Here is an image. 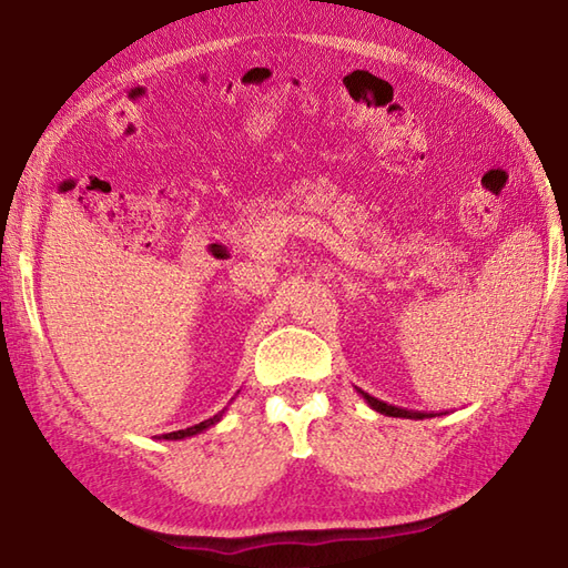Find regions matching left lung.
<instances>
[{"instance_id": "obj_1", "label": "left lung", "mask_w": 568, "mask_h": 568, "mask_svg": "<svg viewBox=\"0 0 568 568\" xmlns=\"http://www.w3.org/2000/svg\"><path fill=\"white\" fill-rule=\"evenodd\" d=\"M356 390H358V388H356ZM358 395L364 397V400L368 403L371 409H376V413H381V415L405 417V419H425V417H434L432 413H429V415H427V413H413V409H403V407L388 405V403H383V400H378V397H373V395H368V393H364V390H358Z\"/></svg>"}]
</instances>
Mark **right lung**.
<instances>
[{
    "label": "right lung",
    "mask_w": 568,
    "mask_h": 568,
    "mask_svg": "<svg viewBox=\"0 0 568 568\" xmlns=\"http://www.w3.org/2000/svg\"><path fill=\"white\" fill-rule=\"evenodd\" d=\"M226 409V407H224ZM224 409L220 415H214V417H210V419H204V422H200V425H192V427H187V429H178V432H171V434H163V437H159V439H168V442H178V439H187V437H195V434H200V432H204V429H210V427H214L216 422H220L222 417H224Z\"/></svg>",
    "instance_id": "obj_1"
}]
</instances>
